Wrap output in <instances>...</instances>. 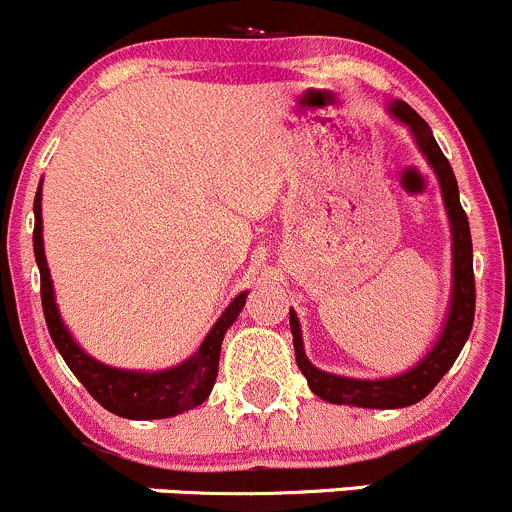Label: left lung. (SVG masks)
Instances as JSON below:
<instances>
[{"mask_svg": "<svg viewBox=\"0 0 512 512\" xmlns=\"http://www.w3.org/2000/svg\"><path fill=\"white\" fill-rule=\"evenodd\" d=\"M391 113L414 133L418 148L426 156L431 168L436 170L438 183H441L443 203H446L448 218H451L453 230V297H451V312H448L446 327H443L441 339L431 354L416 364L414 369L406 374L394 376V379H347V376L327 374L319 371L317 366L309 364L304 356L302 334H299V322L294 312H289V327H292V342L294 354H297L299 371L307 379L309 389L319 396V399L329 401V404H347L361 406V409H404V406L416 404L423 396L431 394L433 386L443 379L453 361L461 354L463 344H466L468 334L473 329V314H476V277H473V242H471V227H468V215L461 208V198H458V183L453 175L451 163L443 156L438 148L436 138H433L431 128L421 116L404 101L391 103Z\"/></svg>", "mask_w": 512, "mask_h": 512, "instance_id": "left-lung-1", "label": "left lung"}]
</instances>
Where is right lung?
<instances>
[{"instance_id": "add662e5", "label": "right lung", "mask_w": 512, "mask_h": 512, "mask_svg": "<svg viewBox=\"0 0 512 512\" xmlns=\"http://www.w3.org/2000/svg\"><path fill=\"white\" fill-rule=\"evenodd\" d=\"M34 257L41 275V307H44V319L51 339H54L59 354L64 356L66 366L74 371L76 379L86 386V391L103 409L123 418L148 421V418H168L180 414V411L195 409L208 399L215 379H218L223 337L245 304V292L232 299L223 317L215 322L198 352L188 361L168 371H158V374H138V371H121L98 364L89 354L81 352L79 344L66 332L54 302V289H51L49 267H46L44 257V240H41V185L34 198Z\"/></svg>"}]
</instances>
